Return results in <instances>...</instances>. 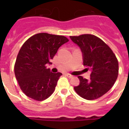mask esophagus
I'll return each instance as SVG.
<instances>
[{
  "instance_id": "obj_1",
  "label": "esophagus",
  "mask_w": 129,
  "mask_h": 129,
  "mask_svg": "<svg viewBox=\"0 0 129 129\" xmlns=\"http://www.w3.org/2000/svg\"><path fill=\"white\" fill-rule=\"evenodd\" d=\"M66 76L68 77V78H73L72 75L70 74H66Z\"/></svg>"
}]
</instances>
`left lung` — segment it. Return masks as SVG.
Listing matches in <instances>:
<instances>
[{"instance_id": "1", "label": "left lung", "mask_w": 129, "mask_h": 129, "mask_svg": "<svg viewBox=\"0 0 129 129\" xmlns=\"http://www.w3.org/2000/svg\"><path fill=\"white\" fill-rule=\"evenodd\" d=\"M80 48L83 65L91 71L90 80L78 76L80 84L74 90L86 100H94L106 94L114 85L118 74V63L111 49L95 35L70 36Z\"/></svg>"}]
</instances>
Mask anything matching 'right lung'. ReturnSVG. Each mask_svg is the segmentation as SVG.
<instances>
[{"mask_svg": "<svg viewBox=\"0 0 129 129\" xmlns=\"http://www.w3.org/2000/svg\"><path fill=\"white\" fill-rule=\"evenodd\" d=\"M68 41L64 36L41 33L24 43L17 55L15 74L25 95L41 101L53 94L62 74L52 73L46 65L52 63L49 61Z\"/></svg>", "mask_w": 129, "mask_h": 129, "instance_id": "add662e5", "label": "right lung"}]
</instances>
